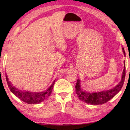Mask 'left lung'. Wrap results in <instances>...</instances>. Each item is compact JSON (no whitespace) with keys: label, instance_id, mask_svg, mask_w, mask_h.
Wrapping results in <instances>:
<instances>
[{"label":"left lung","instance_id":"1","mask_svg":"<svg viewBox=\"0 0 130 130\" xmlns=\"http://www.w3.org/2000/svg\"><path fill=\"white\" fill-rule=\"evenodd\" d=\"M122 50L124 56H126V53L123 47H122ZM125 76H126V62L124 61V69L122 73V79L118 84L113 88L100 92H89L81 89V81L80 79H78L75 87L76 93L79 99L87 104L92 105L103 104L108 102L119 92L124 84Z\"/></svg>","mask_w":130,"mask_h":130}]
</instances>
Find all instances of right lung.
Segmentation results:
<instances>
[{"mask_svg": "<svg viewBox=\"0 0 130 130\" xmlns=\"http://www.w3.org/2000/svg\"><path fill=\"white\" fill-rule=\"evenodd\" d=\"M6 81H7L8 86L9 87L11 92L16 96L18 98L21 100L23 102H25L27 104H39L41 102H43L49 97L50 94H52V89L53 88V85L54 84L56 81H53L52 84L50 85V87L48 88L46 91H42V92H30L27 91H22L17 88L14 87L12 84L11 81H9L8 78L7 74L6 73Z\"/></svg>", "mask_w": 130, "mask_h": 130, "instance_id": "right-lung-1", "label": "right lung"}]
</instances>
